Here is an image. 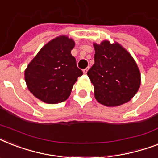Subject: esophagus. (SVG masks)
<instances>
[{"mask_svg":"<svg viewBox=\"0 0 158 158\" xmlns=\"http://www.w3.org/2000/svg\"><path fill=\"white\" fill-rule=\"evenodd\" d=\"M89 67H87L86 69H84V70H83L84 74H87V72H88V70H89Z\"/></svg>","mask_w":158,"mask_h":158,"instance_id":"34e87169","label":"esophagus"}]
</instances>
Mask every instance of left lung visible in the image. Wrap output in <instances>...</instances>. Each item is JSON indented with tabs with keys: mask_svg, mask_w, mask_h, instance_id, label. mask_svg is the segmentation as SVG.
<instances>
[{
	"mask_svg": "<svg viewBox=\"0 0 158 158\" xmlns=\"http://www.w3.org/2000/svg\"><path fill=\"white\" fill-rule=\"evenodd\" d=\"M94 64L87 73L98 101L107 106L127 102L140 86V72L135 60L118 43L94 44Z\"/></svg>",
	"mask_w": 158,
	"mask_h": 158,
	"instance_id": "8db88e82",
	"label": "left lung"
}]
</instances>
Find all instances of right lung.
I'll return each mask as SVG.
<instances>
[{
    "label": "right lung",
    "instance_id": "add662e5",
    "mask_svg": "<svg viewBox=\"0 0 158 158\" xmlns=\"http://www.w3.org/2000/svg\"><path fill=\"white\" fill-rule=\"evenodd\" d=\"M74 43L61 36L46 44L29 63L24 73L32 94L46 103L65 101L83 71L71 55Z\"/></svg>",
    "mask_w": 158,
    "mask_h": 158
}]
</instances>
